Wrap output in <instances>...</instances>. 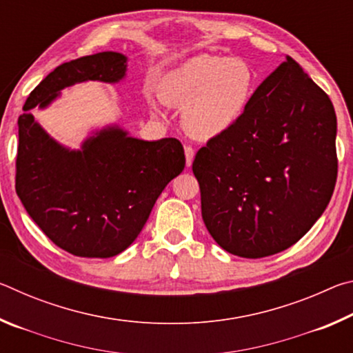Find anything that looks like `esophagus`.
Returning <instances> with one entry per match:
<instances>
[{"instance_id": "1", "label": "esophagus", "mask_w": 353, "mask_h": 353, "mask_svg": "<svg viewBox=\"0 0 353 353\" xmlns=\"http://www.w3.org/2000/svg\"><path fill=\"white\" fill-rule=\"evenodd\" d=\"M185 159H187V166L190 168L194 159V149L191 146H185Z\"/></svg>"}]
</instances>
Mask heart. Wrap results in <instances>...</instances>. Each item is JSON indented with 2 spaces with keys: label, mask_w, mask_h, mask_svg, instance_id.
Masks as SVG:
<instances>
[{
  "label": "heart",
  "mask_w": 353,
  "mask_h": 353,
  "mask_svg": "<svg viewBox=\"0 0 353 353\" xmlns=\"http://www.w3.org/2000/svg\"><path fill=\"white\" fill-rule=\"evenodd\" d=\"M255 73L243 59L201 54L172 70L160 85L166 104L183 109L182 124L198 140L223 135L246 113Z\"/></svg>",
  "instance_id": "heart-1"
}]
</instances>
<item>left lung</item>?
I'll list each match as a JSON object with an SVG mask.
<instances>
[{"mask_svg":"<svg viewBox=\"0 0 353 353\" xmlns=\"http://www.w3.org/2000/svg\"><path fill=\"white\" fill-rule=\"evenodd\" d=\"M334 140L330 98L286 57L254 92L240 121L194 157L202 219L213 240L244 259L296 244L330 202Z\"/></svg>","mask_w":353,"mask_h":353,"instance_id":"left-lung-1","label":"left lung"}]
</instances>
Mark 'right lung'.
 Masks as SVG:
<instances>
[{
    "label": "right lung",
    "instance_id": "1",
    "mask_svg": "<svg viewBox=\"0 0 353 353\" xmlns=\"http://www.w3.org/2000/svg\"><path fill=\"white\" fill-rule=\"evenodd\" d=\"M126 62V56L104 51L59 65L31 92L19 118L17 194L43 234L76 256L109 259L128 249L185 166L179 140H139L118 126L98 130L71 151L29 112L45 109L74 83L119 82Z\"/></svg>",
    "mask_w": 353,
    "mask_h": 353
}]
</instances>
